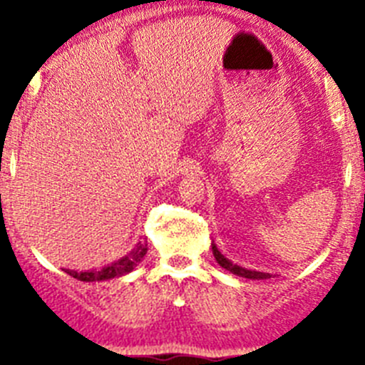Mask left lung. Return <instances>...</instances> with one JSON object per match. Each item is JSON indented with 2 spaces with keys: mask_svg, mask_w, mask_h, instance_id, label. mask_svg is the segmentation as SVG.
I'll list each match as a JSON object with an SVG mask.
<instances>
[{
  "mask_svg": "<svg viewBox=\"0 0 365 365\" xmlns=\"http://www.w3.org/2000/svg\"><path fill=\"white\" fill-rule=\"evenodd\" d=\"M212 252H214L215 261H217L222 269L230 270L232 274H237V276H241V278H248V279H269L270 278V274H267V272H256V270H247V269H243V267L234 265L232 261H228L227 257L219 252L217 247H215L214 243H212Z\"/></svg>",
  "mask_w": 365,
  "mask_h": 365,
  "instance_id": "8db88e82",
  "label": "left lung"
}]
</instances>
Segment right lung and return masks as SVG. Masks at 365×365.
Segmentation results:
<instances>
[{"mask_svg": "<svg viewBox=\"0 0 365 365\" xmlns=\"http://www.w3.org/2000/svg\"><path fill=\"white\" fill-rule=\"evenodd\" d=\"M146 245H138L130 256L122 257L117 263H111L109 267H104L100 270H91V272H76V270H66L69 276L80 279V282H102V279H111L117 278V276H122V274H128L133 270V267L137 265L138 261L146 256Z\"/></svg>", "mask_w": 365, "mask_h": 365, "instance_id": "obj_1", "label": "right lung"}]
</instances>
